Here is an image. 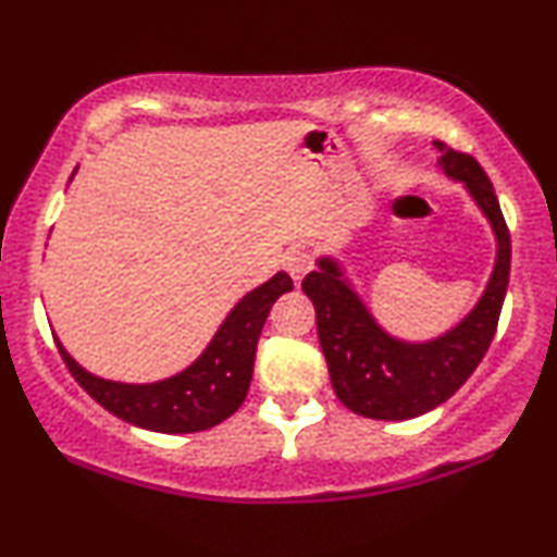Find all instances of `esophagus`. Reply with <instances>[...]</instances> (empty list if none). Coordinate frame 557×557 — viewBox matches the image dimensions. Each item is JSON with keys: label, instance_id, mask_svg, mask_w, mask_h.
Masks as SVG:
<instances>
[{"label": "esophagus", "instance_id": "esophagus-1", "mask_svg": "<svg viewBox=\"0 0 557 557\" xmlns=\"http://www.w3.org/2000/svg\"><path fill=\"white\" fill-rule=\"evenodd\" d=\"M283 264H285V270L290 272V277L296 280V283H300V280H304V274L313 267V257L306 249H290L285 253Z\"/></svg>", "mask_w": 557, "mask_h": 557}]
</instances>
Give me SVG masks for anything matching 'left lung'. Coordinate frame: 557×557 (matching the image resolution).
<instances>
[{"label":"left lung","instance_id":"1","mask_svg":"<svg viewBox=\"0 0 557 557\" xmlns=\"http://www.w3.org/2000/svg\"><path fill=\"white\" fill-rule=\"evenodd\" d=\"M435 147L441 152V171L465 184L498 244L491 280L472 311L441 337L407 343L379 324L334 257H319V270L306 274L300 285L317 308L319 343L334 394L347 410L363 418L410 420L444 405L480 366L504 308L511 236L491 178L467 152L451 150L444 143Z\"/></svg>","mask_w":557,"mask_h":557}]
</instances>
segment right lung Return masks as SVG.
<instances>
[{
    "label": "right lung",
    "mask_w": 557,
    "mask_h": 557,
    "mask_svg": "<svg viewBox=\"0 0 557 557\" xmlns=\"http://www.w3.org/2000/svg\"><path fill=\"white\" fill-rule=\"evenodd\" d=\"M287 290H293V280L285 272H277L264 285L253 287L231 308L210 345L191 366L176 376L152 384H122L92 376L64 350L59 339L57 347L77 384L116 418L156 433L207 431L244 405L261 326L270 317L274 300Z\"/></svg>",
    "instance_id": "obj_1"
}]
</instances>
